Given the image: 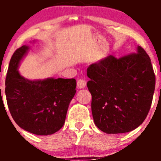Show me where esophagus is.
Instances as JSON below:
<instances>
[{"instance_id": "34e87169", "label": "esophagus", "mask_w": 161, "mask_h": 161, "mask_svg": "<svg viewBox=\"0 0 161 161\" xmlns=\"http://www.w3.org/2000/svg\"><path fill=\"white\" fill-rule=\"evenodd\" d=\"M85 86H86V82H85V80L83 79H80L78 80L77 81V88L80 89H85Z\"/></svg>"}]
</instances>
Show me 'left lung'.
<instances>
[{
    "label": "left lung",
    "instance_id": "8db88e82",
    "mask_svg": "<svg viewBox=\"0 0 161 161\" xmlns=\"http://www.w3.org/2000/svg\"><path fill=\"white\" fill-rule=\"evenodd\" d=\"M94 123L106 134L131 131L143 123L153 102L156 76L148 55H109L87 68Z\"/></svg>",
    "mask_w": 161,
    "mask_h": 161
}]
</instances>
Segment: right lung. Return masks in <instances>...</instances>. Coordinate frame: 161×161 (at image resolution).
Returning a JSON list of instances; mask_svg holds the SVG:
<instances>
[{"label":"right lung","mask_w":161,"mask_h":161,"mask_svg":"<svg viewBox=\"0 0 161 161\" xmlns=\"http://www.w3.org/2000/svg\"><path fill=\"white\" fill-rule=\"evenodd\" d=\"M29 50L28 45L18 48L9 62L5 80L8 107L15 123L23 130L38 136L52 135L64 124L68 106L76 93V81L22 76L18 68Z\"/></svg>","instance_id":"obj_1"}]
</instances>
